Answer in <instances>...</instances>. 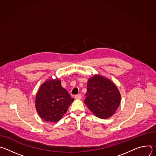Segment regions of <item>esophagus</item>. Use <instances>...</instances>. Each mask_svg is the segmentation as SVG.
Segmentation results:
<instances>
[{
	"label": "esophagus",
	"instance_id": "34e87169",
	"mask_svg": "<svg viewBox=\"0 0 156 156\" xmlns=\"http://www.w3.org/2000/svg\"><path fill=\"white\" fill-rule=\"evenodd\" d=\"M75 99H80L81 98V94H78V95H76L75 96Z\"/></svg>",
	"mask_w": 156,
	"mask_h": 156
}]
</instances>
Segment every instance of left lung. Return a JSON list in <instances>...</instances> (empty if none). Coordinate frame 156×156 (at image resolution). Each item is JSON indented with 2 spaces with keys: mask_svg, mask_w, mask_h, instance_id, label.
Returning <instances> with one entry per match:
<instances>
[{
  "mask_svg": "<svg viewBox=\"0 0 156 156\" xmlns=\"http://www.w3.org/2000/svg\"><path fill=\"white\" fill-rule=\"evenodd\" d=\"M120 100V92L112 81L98 75L88 80L84 102L96 117L102 119L112 117Z\"/></svg>",
  "mask_w": 156,
  "mask_h": 156,
  "instance_id": "1",
  "label": "left lung"
}]
</instances>
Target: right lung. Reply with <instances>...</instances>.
Segmentation results:
<instances>
[{
	"mask_svg": "<svg viewBox=\"0 0 156 156\" xmlns=\"http://www.w3.org/2000/svg\"><path fill=\"white\" fill-rule=\"evenodd\" d=\"M74 99L62 87L58 79H49L40 87L36 96L39 115L47 122H57L66 112Z\"/></svg>",
	"mask_w": 156,
	"mask_h": 156,
	"instance_id": "right-lung-1",
	"label": "right lung"
}]
</instances>
